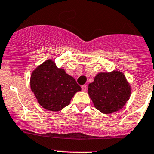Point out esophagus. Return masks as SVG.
I'll list each match as a JSON object with an SVG mask.
<instances>
[{"instance_id": "34e87169", "label": "esophagus", "mask_w": 154, "mask_h": 154, "mask_svg": "<svg viewBox=\"0 0 154 154\" xmlns=\"http://www.w3.org/2000/svg\"><path fill=\"white\" fill-rule=\"evenodd\" d=\"M81 88H82L83 91H87V85H86V84H84V85L81 86Z\"/></svg>"}]
</instances>
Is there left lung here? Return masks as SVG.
I'll list each match as a JSON object with an SVG mask.
<instances>
[{
    "label": "left lung",
    "mask_w": 154,
    "mask_h": 154,
    "mask_svg": "<svg viewBox=\"0 0 154 154\" xmlns=\"http://www.w3.org/2000/svg\"><path fill=\"white\" fill-rule=\"evenodd\" d=\"M131 93V87L120 71L100 73L88 86V94L94 106L103 113H111L123 108Z\"/></svg>",
    "instance_id": "obj_1"
}]
</instances>
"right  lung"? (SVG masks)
I'll return each mask as SVG.
<instances>
[{"instance_id": "add662e5", "label": "right lung", "mask_w": 154, "mask_h": 154, "mask_svg": "<svg viewBox=\"0 0 154 154\" xmlns=\"http://www.w3.org/2000/svg\"><path fill=\"white\" fill-rule=\"evenodd\" d=\"M30 88L41 106L51 111H59L70 104L74 94L81 90L75 79L57 68L48 60L33 71Z\"/></svg>"}]
</instances>
